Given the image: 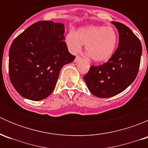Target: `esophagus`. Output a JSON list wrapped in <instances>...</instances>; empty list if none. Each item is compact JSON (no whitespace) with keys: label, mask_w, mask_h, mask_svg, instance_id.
<instances>
[{"label":"esophagus","mask_w":148,"mask_h":148,"mask_svg":"<svg viewBox=\"0 0 148 148\" xmlns=\"http://www.w3.org/2000/svg\"><path fill=\"white\" fill-rule=\"evenodd\" d=\"M81 59H82V58L80 57V56H76L75 59H74V62H75V63H77V62H79V61L81 60Z\"/></svg>","instance_id":"obj_1"}]
</instances>
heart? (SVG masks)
I'll return each mask as SVG.
<instances>
[{
    "label": "heart",
    "instance_id": "obj_1",
    "mask_svg": "<svg viewBox=\"0 0 148 148\" xmlns=\"http://www.w3.org/2000/svg\"><path fill=\"white\" fill-rule=\"evenodd\" d=\"M65 41L71 53H78L85 45L88 56L95 62H102L113 54L118 43V35L112 26L91 25L79 28L76 32L69 31Z\"/></svg>",
    "mask_w": 148,
    "mask_h": 148
}]
</instances>
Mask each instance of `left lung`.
I'll return each instance as SVG.
<instances>
[{
	"instance_id": "obj_1",
	"label": "left lung",
	"mask_w": 148,
	"mask_h": 148,
	"mask_svg": "<svg viewBox=\"0 0 148 148\" xmlns=\"http://www.w3.org/2000/svg\"><path fill=\"white\" fill-rule=\"evenodd\" d=\"M119 33V45L107 63L92 66L84 76L88 89L95 96L111 97L123 92L138 75L142 44L134 33L123 23L112 21Z\"/></svg>"
}]
</instances>
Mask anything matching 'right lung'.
Here are the masks:
<instances>
[{
    "mask_svg": "<svg viewBox=\"0 0 148 148\" xmlns=\"http://www.w3.org/2000/svg\"><path fill=\"white\" fill-rule=\"evenodd\" d=\"M64 33L63 23L41 21L13 40L9 50V77L23 97L39 101L49 97L62 67L74 60L64 41Z\"/></svg>",
    "mask_w": 148,
    "mask_h": 148,
    "instance_id": "obj_1",
    "label": "right lung"
}]
</instances>
